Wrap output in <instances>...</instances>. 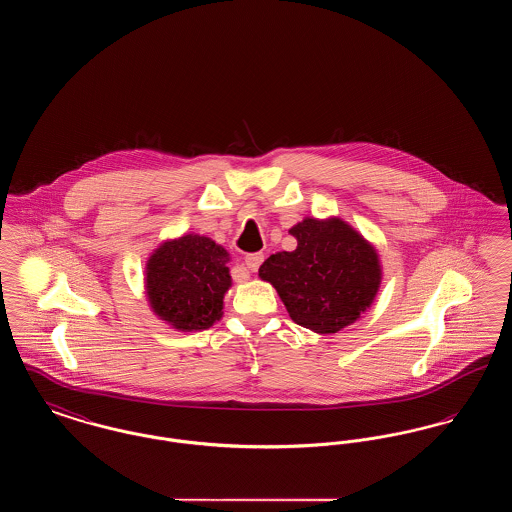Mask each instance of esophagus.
Instances as JSON below:
<instances>
[{
	"mask_svg": "<svg viewBox=\"0 0 512 512\" xmlns=\"http://www.w3.org/2000/svg\"><path fill=\"white\" fill-rule=\"evenodd\" d=\"M263 259H265L263 253H249V255H245V265L251 272H257L261 263H263Z\"/></svg>",
	"mask_w": 512,
	"mask_h": 512,
	"instance_id": "esophagus-1",
	"label": "esophagus"
}]
</instances>
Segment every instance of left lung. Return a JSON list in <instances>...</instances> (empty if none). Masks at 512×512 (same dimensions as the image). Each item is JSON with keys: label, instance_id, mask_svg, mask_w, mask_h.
<instances>
[{"label": "left lung", "instance_id": "left-lung-1", "mask_svg": "<svg viewBox=\"0 0 512 512\" xmlns=\"http://www.w3.org/2000/svg\"><path fill=\"white\" fill-rule=\"evenodd\" d=\"M293 251L270 255L259 268L295 324L336 334L372 305L382 268L376 249L341 219H303L290 230Z\"/></svg>", "mask_w": 512, "mask_h": 512}]
</instances>
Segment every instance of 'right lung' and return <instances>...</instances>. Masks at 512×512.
Here are the masks:
<instances>
[{"mask_svg":"<svg viewBox=\"0 0 512 512\" xmlns=\"http://www.w3.org/2000/svg\"><path fill=\"white\" fill-rule=\"evenodd\" d=\"M230 255L199 234L159 245L146 265L151 311L180 332L211 328L222 317V299L230 290Z\"/></svg>","mask_w":512,"mask_h":512,"instance_id":"obj_1","label":"right lung"}]
</instances>
